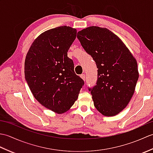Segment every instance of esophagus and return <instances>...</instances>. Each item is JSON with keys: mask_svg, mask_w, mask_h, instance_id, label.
Segmentation results:
<instances>
[{"mask_svg": "<svg viewBox=\"0 0 153 153\" xmlns=\"http://www.w3.org/2000/svg\"><path fill=\"white\" fill-rule=\"evenodd\" d=\"M80 77H82V78L84 81L85 80V74H82V75H81V76H80Z\"/></svg>", "mask_w": 153, "mask_h": 153, "instance_id": "esophagus-1", "label": "esophagus"}]
</instances>
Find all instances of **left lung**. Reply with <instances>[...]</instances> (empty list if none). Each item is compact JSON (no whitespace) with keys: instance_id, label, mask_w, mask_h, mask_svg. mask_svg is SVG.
Masks as SVG:
<instances>
[{"instance_id":"8db88e82","label":"left lung","mask_w":153,"mask_h":153,"mask_svg":"<svg viewBox=\"0 0 153 153\" xmlns=\"http://www.w3.org/2000/svg\"><path fill=\"white\" fill-rule=\"evenodd\" d=\"M83 48L98 68L97 85L89 89L94 105L105 116H114L130 101L139 78L134 55L108 29L91 26L77 33Z\"/></svg>"}]
</instances>
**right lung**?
I'll list each match as a JSON object with an SVG mask.
<instances>
[{
  "label": "right lung",
  "mask_w": 153,
  "mask_h": 153,
  "mask_svg": "<svg viewBox=\"0 0 153 153\" xmlns=\"http://www.w3.org/2000/svg\"><path fill=\"white\" fill-rule=\"evenodd\" d=\"M76 35V29L70 26L51 29L35 39L25 56V77L32 94L58 114L70 109L84 84L67 54Z\"/></svg>",
  "instance_id": "obj_1"
}]
</instances>
